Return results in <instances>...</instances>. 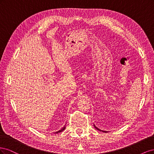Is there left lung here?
<instances>
[{"mask_svg":"<svg viewBox=\"0 0 154 154\" xmlns=\"http://www.w3.org/2000/svg\"><path fill=\"white\" fill-rule=\"evenodd\" d=\"M94 127H95V128L96 129H97V130H100V131H101V132H106V131H103V130H100V129H99L98 128H97L96 127V126L94 125Z\"/></svg>","mask_w":154,"mask_h":154,"instance_id":"obj_1","label":"left lung"}]
</instances>
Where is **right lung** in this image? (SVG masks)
<instances>
[{"label": "right lung", "mask_w": 154, "mask_h": 154, "mask_svg": "<svg viewBox=\"0 0 154 154\" xmlns=\"http://www.w3.org/2000/svg\"><path fill=\"white\" fill-rule=\"evenodd\" d=\"M65 128H66V126H64V127L61 129V130H58V131H57V132H56L55 133H59V132H62L63 130H65Z\"/></svg>", "instance_id": "add662e5"}]
</instances>
